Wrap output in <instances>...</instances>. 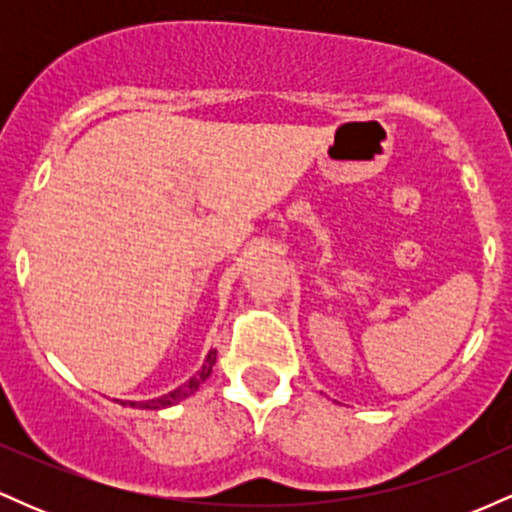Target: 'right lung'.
<instances>
[{"mask_svg": "<svg viewBox=\"0 0 512 512\" xmlns=\"http://www.w3.org/2000/svg\"><path fill=\"white\" fill-rule=\"evenodd\" d=\"M214 363H216V351L211 349L209 356H207V361H204V366L197 370V375H192V378L187 380L185 385H180L178 390L168 392V395H163V397L149 399V402H129V407H139V409H163V407H170V404H178L180 399L190 397L192 392H197V387L202 385L204 380H207L209 375H211V368H214Z\"/></svg>", "mask_w": 512, "mask_h": 512, "instance_id": "obj_1", "label": "right lung"}]
</instances>
